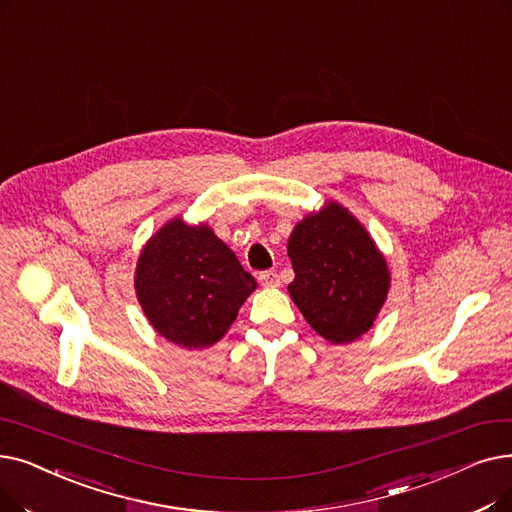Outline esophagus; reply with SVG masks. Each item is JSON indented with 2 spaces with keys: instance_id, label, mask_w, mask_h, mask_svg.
Instances as JSON below:
<instances>
[{
  "instance_id": "1",
  "label": "esophagus",
  "mask_w": 512,
  "mask_h": 512,
  "mask_svg": "<svg viewBox=\"0 0 512 512\" xmlns=\"http://www.w3.org/2000/svg\"><path fill=\"white\" fill-rule=\"evenodd\" d=\"M259 282L263 286H280V276L274 270H265L259 274Z\"/></svg>"
}]
</instances>
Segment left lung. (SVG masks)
<instances>
[{"label":"left lung","instance_id":"8db88e82","mask_svg":"<svg viewBox=\"0 0 512 512\" xmlns=\"http://www.w3.org/2000/svg\"><path fill=\"white\" fill-rule=\"evenodd\" d=\"M293 303L330 343H351L372 328L389 293V268L366 228L328 201L305 215L288 238Z\"/></svg>","mask_w":512,"mask_h":512}]
</instances>
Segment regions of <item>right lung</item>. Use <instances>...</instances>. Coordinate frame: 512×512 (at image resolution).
<instances>
[{
  "mask_svg": "<svg viewBox=\"0 0 512 512\" xmlns=\"http://www.w3.org/2000/svg\"><path fill=\"white\" fill-rule=\"evenodd\" d=\"M133 282L152 328L184 349L215 345L257 288L207 224L188 226L180 217L146 242Z\"/></svg>",
  "mask_w": 512,
  "mask_h": 512,
  "instance_id": "obj_1",
  "label": "right lung"
}]
</instances>
